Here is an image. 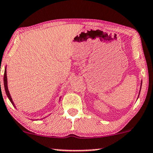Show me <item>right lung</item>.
Wrapping results in <instances>:
<instances>
[{
  "mask_svg": "<svg viewBox=\"0 0 153 153\" xmlns=\"http://www.w3.org/2000/svg\"><path fill=\"white\" fill-rule=\"evenodd\" d=\"M3 81H4V87H5V92H6V94L7 96V97L9 98L10 101L11 102V103H12L13 105H14V103H13V100H12V98H11L10 97V94L9 93V91H8V89H7V75H6V70L5 71V73H4V77H3Z\"/></svg>",
  "mask_w": 153,
  "mask_h": 153,
  "instance_id": "right-lung-1",
  "label": "right lung"
}]
</instances>
